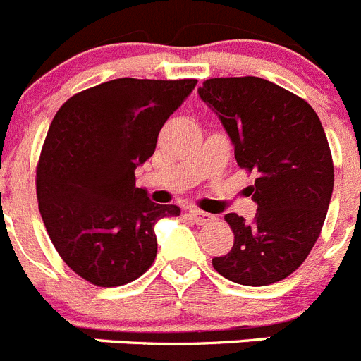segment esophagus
<instances>
[{"label":"esophagus","mask_w":361,"mask_h":361,"mask_svg":"<svg viewBox=\"0 0 361 361\" xmlns=\"http://www.w3.org/2000/svg\"><path fill=\"white\" fill-rule=\"evenodd\" d=\"M190 218L195 221V224H198V226H204V224H209V221L214 220L213 214L204 213V211L195 209V207H191L190 209Z\"/></svg>","instance_id":"obj_1"}]
</instances>
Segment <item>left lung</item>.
I'll return each instance as SVG.
<instances>
[{
  "label": "left lung",
  "instance_id": "8db88e82",
  "mask_svg": "<svg viewBox=\"0 0 361 361\" xmlns=\"http://www.w3.org/2000/svg\"><path fill=\"white\" fill-rule=\"evenodd\" d=\"M198 97L226 128L241 168L256 171L252 221L226 214L234 245L213 257L218 274L267 286L299 269L315 245L331 202L333 159L308 102L257 77L211 78Z\"/></svg>",
  "mask_w": 361,
  "mask_h": 361
}]
</instances>
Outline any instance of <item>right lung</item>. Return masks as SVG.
<instances>
[{"instance_id":"add662e5","label":"right lung","mask_w":361,"mask_h":361,"mask_svg":"<svg viewBox=\"0 0 361 361\" xmlns=\"http://www.w3.org/2000/svg\"><path fill=\"white\" fill-rule=\"evenodd\" d=\"M197 80L116 78L69 98L53 118L37 168V198L53 247L97 286L143 276L157 254L154 226L180 214L135 188V168Z\"/></svg>"}]
</instances>
